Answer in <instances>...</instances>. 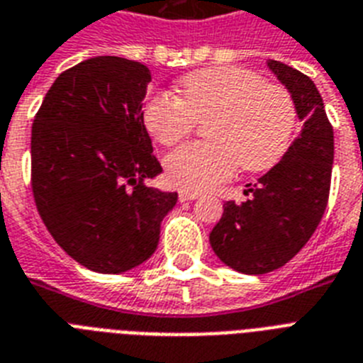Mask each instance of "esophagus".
<instances>
[{"mask_svg": "<svg viewBox=\"0 0 363 363\" xmlns=\"http://www.w3.org/2000/svg\"><path fill=\"white\" fill-rule=\"evenodd\" d=\"M197 197H199L197 191H188V190L179 191V199H181V201H194V199H197Z\"/></svg>", "mask_w": 363, "mask_h": 363, "instance_id": "esophagus-1", "label": "esophagus"}]
</instances>
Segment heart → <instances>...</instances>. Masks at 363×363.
<instances>
[{"label":"heart","mask_w":363,"mask_h":363,"mask_svg":"<svg viewBox=\"0 0 363 363\" xmlns=\"http://www.w3.org/2000/svg\"><path fill=\"white\" fill-rule=\"evenodd\" d=\"M208 143H188L166 158V175L182 190L203 191L242 172H267L289 149L296 108L287 91L240 67L196 70L179 82V99L155 95L143 125L162 145L184 140L207 121Z\"/></svg>","instance_id":"heart-1"}]
</instances>
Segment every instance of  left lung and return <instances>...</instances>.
Returning a JSON list of instances; mask_svg holds the SVG:
<instances>
[{
    "label": "left lung",
    "mask_w": 363,
    "mask_h": 363,
    "mask_svg": "<svg viewBox=\"0 0 363 363\" xmlns=\"http://www.w3.org/2000/svg\"><path fill=\"white\" fill-rule=\"evenodd\" d=\"M267 67L291 93L302 130L257 184H246L250 199L223 205L208 237L222 263L253 276L284 267L304 248L325 214L334 164V130L313 82L279 61L268 59Z\"/></svg>",
    "instance_id": "1"
}]
</instances>
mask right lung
I'll return each instance as SVG.
<instances>
[{"instance_id": "add662e5", "label": "right lung", "mask_w": 363, "mask_h": 363, "mask_svg": "<svg viewBox=\"0 0 363 363\" xmlns=\"http://www.w3.org/2000/svg\"><path fill=\"white\" fill-rule=\"evenodd\" d=\"M145 65L99 55L57 76L35 115L31 186L55 242L89 270L123 274L155 253L177 191L160 175L143 125Z\"/></svg>"}]
</instances>
